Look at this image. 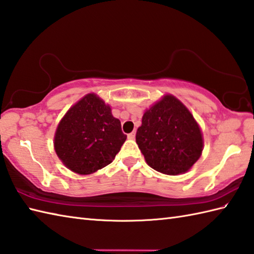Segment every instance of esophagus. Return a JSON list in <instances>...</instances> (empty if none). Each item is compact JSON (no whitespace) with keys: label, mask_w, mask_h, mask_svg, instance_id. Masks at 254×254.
Here are the masks:
<instances>
[{"label":"esophagus","mask_w":254,"mask_h":254,"mask_svg":"<svg viewBox=\"0 0 254 254\" xmlns=\"http://www.w3.org/2000/svg\"><path fill=\"white\" fill-rule=\"evenodd\" d=\"M127 138L128 139H134V138H135V132H132L130 134H127Z\"/></svg>","instance_id":"obj_1"}]
</instances>
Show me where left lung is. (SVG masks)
I'll use <instances>...</instances> for the list:
<instances>
[{
	"mask_svg": "<svg viewBox=\"0 0 254 254\" xmlns=\"http://www.w3.org/2000/svg\"><path fill=\"white\" fill-rule=\"evenodd\" d=\"M136 143L148 166L170 176L188 171L203 150L197 123L185 105L171 95L144 113Z\"/></svg>",
	"mask_w": 254,
	"mask_h": 254,
	"instance_id": "1",
	"label": "left lung"
}]
</instances>
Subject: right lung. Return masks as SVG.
I'll use <instances>...</instances> for the list:
<instances>
[{
	"instance_id": "obj_1",
	"label": "right lung",
	"mask_w": 254,
	"mask_h": 254,
	"mask_svg": "<svg viewBox=\"0 0 254 254\" xmlns=\"http://www.w3.org/2000/svg\"><path fill=\"white\" fill-rule=\"evenodd\" d=\"M127 135L109 106L95 94L86 95L59 123L55 148L68 169L89 175L115 159Z\"/></svg>"
}]
</instances>
